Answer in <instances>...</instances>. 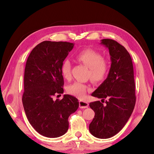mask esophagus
Returning <instances> with one entry per match:
<instances>
[{
	"mask_svg": "<svg viewBox=\"0 0 154 154\" xmlns=\"http://www.w3.org/2000/svg\"><path fill=\"white\" fill-rule=\"evenodd\" d=\"M79 106H80V109H85V108H87V107H88V103L85 101L80 100V103H79Z\"/></svg>",
	"mask_w": 154,
	"mask_h": 154,
	"instance_id": "1",
	"label": "esophagus"
}]
</instances>
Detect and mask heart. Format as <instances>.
Masks as SVG:
<instances>
[{
  "label": "heart",
  "instance_id": "1",
  "mask_svg": "<svg viewBox=\"0 0 154 154\" xmlns=\"http://www.w3.org/2000/svg\"><path fill=\"white\" fill-rule=\"evenodd\" d=\"M76 59L89 68L88 76L93 82H101L106 78L108 73V65L100 53L90 49H84L76 55ZM71 61L69 59L65 60L61 70L62 75L67 80L71 78ZM90 91L89 86L79 82H74L67 87V92L70 94L79 98H84Z\"/></svg>",
  "mask_w": 154,
  "mask_h": 154
}]
</instances>
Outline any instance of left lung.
<instances>
[{"instance_id":"obj_1","label":"left lung","mask_w":154,"mask_h":154,"mask_svg":"<svg viewBox=\"0 0 154 154\" xmlns=\"http://www.w3.org/2000/svg\"><path fill=\"white\" fill-rule=\"evenodd\" d=\"M109 49L111 67L109 75L92 96L105 101L89 103L95 115L89 125V131L100 139L112 137L128 122L136 104L134 67L129 53L123 45L112 39L101 40ZM105 102V101H103Z\"/></svg>"}]
</instances>
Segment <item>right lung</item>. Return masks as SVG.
Returning <instances> with one entry per match:
<instances>
[{
    "label": "right lung",
    "mask_w": 154,
    "mask_h": 154,
    "mask_svg": "<svg viewBox=\"0 0 154 154\" xmlns=\"http://www.w3.org/2000/svg\"><path fill=\"white\" fill-rule=\"evenodd\" d=\"M73 47L74 44L67 42L44 41L27 60L22 103L29 123L45 137H58L66 134L69 116L79 106L78 99L69 94L53 100L54 96L63 92L61 67Z\"/></svg>",
    "instance_id": "1"
}]
</instances>
